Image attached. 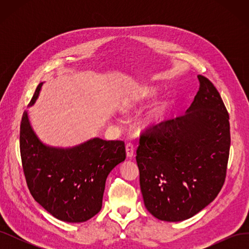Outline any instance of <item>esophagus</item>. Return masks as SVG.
I'll use <instances>...</instances> for the list:
<instances>
[{"instance_id":"obj_1","label":"esophagus","mask_w":249,"mask_h":249,"mask_svg":"<svg viewBox=\"0 0 249 249\" xmlns=\"http://www.w3.org/2000/svg\"><path fill=\"white\" fill-rule=\"evenodd\" d=\"M134 144L133 143H126L125 145V152H126V156L129 158H132L134 156Z\"/></svg>"}]
</instances>
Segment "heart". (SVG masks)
I'll return each mask as SVG.
<instances>
[{
	"instance_id": "heart-1",
	"label": "heart",
	"mask_w": 249,
	"mask_h": 249,
	"mask_svg": "<svg viewBox=\"0 0 249 249\" xmlns=\"http://www.w3.org/2000/svg\"><path fill=\"white\" fill-rule=\"evenodd\" d=\"M155 93H156L155 90L148 89L141 95V99L142 100L152 99V97L155 95ZM127 109H133V108H132V106H129V108ZM165 113H166V107H165V105H163L162 103H158V104H156V106L154 108H152V110L148 112V114L146 115L144 122L146 124H158L164 118Z\"/></svg>"
}]
</instances>
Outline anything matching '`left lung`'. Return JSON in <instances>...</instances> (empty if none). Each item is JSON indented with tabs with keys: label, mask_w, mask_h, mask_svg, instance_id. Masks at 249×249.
Segmentation results:
<instances>
[{
	"label": "left lung",
	"mask_w": 249,
	"mask_h": 249,
	"mask_svg": "<svg viewBox=\"0 0 249 249\" xmlns=\"http://www.w3.org/2000/svg\"><path fill=\"white\" fill-rule=\"evenodd\" d=\"M199 89L182 116L141 133L136 161L148 212L163 221L191 218L223 186L230 155V116L217 89L197 76Z\"/></svg>",
	"instance_id": "obj_1"
}]
</instances>
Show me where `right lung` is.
<instances>
[{
    "label": "right lung",
    "instance_id": "1",
    "mask_svg": "<svg viewBox=\"0 0 249 249\" xmlns=\"http://www.w3.org/2000/svg\"><path fill=\"white\" fill-rule=\"evenodd\" d=\"M19 147L30 193L57 219L71 223L87 221L100 212L107 177L125 159L124 142L119 140L92 138L67 148L44 144L30 124L27 111L20 122Z\"/></svg>",
    "mask_w": 249,
    "mask_h": 249
}]
</instances>
